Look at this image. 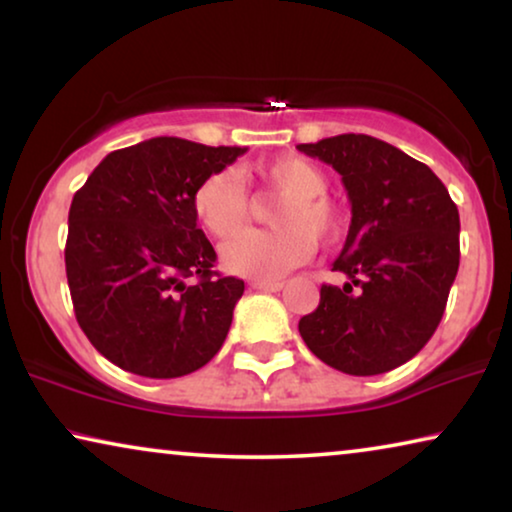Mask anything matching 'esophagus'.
I'll list each match as a JSON object with an SVG mask.
<instances>
[{"instance_id":"esophagus-1","label":"esophagus","mask_w":512,"mask_h":512,"mask_svg":"<svg viewBox=\"0 0 512 512\" xmlns=\"http://www.w3.org/2000/svg\"><path fill=\"white\" fill-rule=\"evenodd\" d=\"M283 280H250V287L253 290H262V292H278L283 290Z\"/></svg>"}]
</instances>
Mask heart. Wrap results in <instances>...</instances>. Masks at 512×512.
<instances>
[{
  "mask_svg": "<svg viewBox=\"0 0 512 512\" xmlns=\"http://www.w3.org/2000/svg\"><path fill=\"white\" fill-rule=\"evenodd\" d=\"M248 183L280 197L271 213V232H243L220 248V262L236 276L271 280L304 264L315 241L341 232V211L327 197V174L304 157H278L243 167ZM194 218L215 239H227L248 220V194L236 171H215L192 194Z\"/></svg>",
  "mask_w": 512,
  "mask_h": 512,
  "instance_id": "b5f03b06",
  "label": "heart"
}]
</instances>
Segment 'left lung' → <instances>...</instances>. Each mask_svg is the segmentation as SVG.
I'll list each match as a JSON object with an SVG mask.
<instances>
[{"label":"left lung","mask_w":512,"mask_h":512,"mask_svg":"<svg viewBox=\"0 0 512 512\" xmlns=\"http://www.w3.org/2000/svg\"><path fill=\"white\" fill-rule=\"evenodd\" d=\"M341 174L352 204L348 239L299 320L308 350L331 369L378 376L420 352L443 318L459 269V211L427 164L366 134L299 143Z\"/></svg>","instance_id":"1"}]
</instances>
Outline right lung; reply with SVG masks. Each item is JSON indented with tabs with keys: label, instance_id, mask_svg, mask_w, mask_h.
Masks as SVG:
<instances>
[{
	"label": "right lung",
	"instance_id": "obj_1",
	"mask_svg": "<svg viewBox=\"0 0 512 512\" xmlns=\"http://www.w3.org/2000/svg\"><path fill=\"white\" fill-rule=\"evenodd\" d=\"M243 153L155 136L106 155L74 194L64 248L74 313L120 369L181 378L225 343L246 285L213 269L192 194Z\"/></svg>",
	"mask_w": 512,
	"mask_h": 512
}]
</instances>
